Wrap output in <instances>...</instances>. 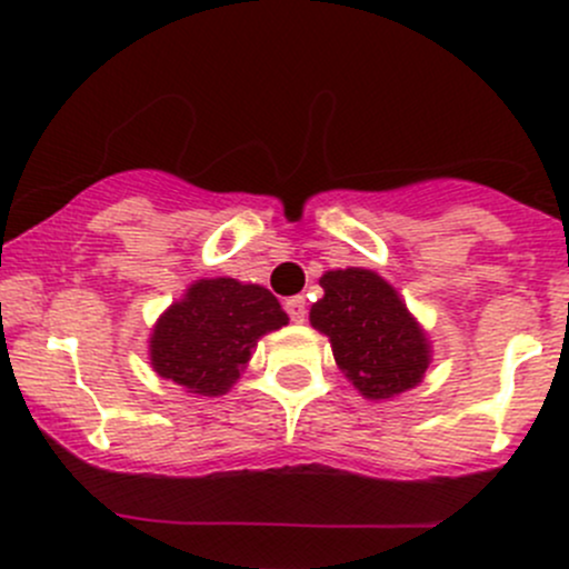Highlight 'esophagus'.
I'll list each match as a JSON object with an SVG mask.
<instances>
[{
	"instance_id": "1",
	"label": "esophagus",
	"mask_w": 569,
	"mask_h": 569,
	"mask_svg": "<svg viewBox=\"0 0 569 569\" xmlns=\"http://www.w3.org/2000/svg\"><path fill=\"white\" fill-rule=\"evenodd\" d=\"M286 313H289V319L295 321V325H302V321L308 319V308H305V297H291V300H286Z\"/></svg>"
}]
</instances>
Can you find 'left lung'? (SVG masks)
Here are the masks:
<instances>
[{
	"label": "left lung",
	"mask_w": 569,
	"mask_h": 569,
	"mask_svg": "<svg viewBox=\"0 0 569 569\" xmlns=\"http://www.w3.org/2000/svg\"><path fill=\"white\" fill-rule=\"evenodd\" d=\"M325 297L310 325L332 343L335 362L365 398L411 390L428 368V340L398 291L370 269H335L319 280Z\"/></svg>",
	"instance_id": "8db88e82"
}]
</instances>
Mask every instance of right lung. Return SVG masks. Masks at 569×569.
<instances>
[{
  "label": "right lung",
  "mask_w": 569,
  "mask_h": 569,
  "mask_svg": "<svg viewBox=\"0 0 569 569\" xmlns=\"http://www.w3.org/2000/svg\"><path fill=\"white\" fill-rule=\"evenodd\" d=\"M289 325L264 286L234 278L199 280L174 302L149 340L152 368L199 395H223L239 379L261 335Z\"/></svg>",
  "instance_id": "1"
}]
</instances>
